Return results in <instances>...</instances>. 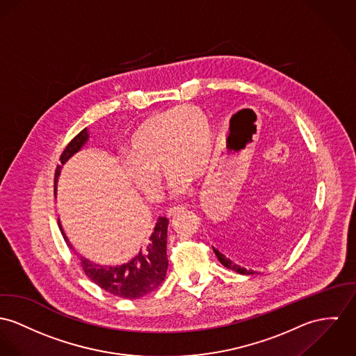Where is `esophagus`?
<instances>
[{
    "label": "esophagus",
    "mask_w": 356,
    "mask_h": 356,
    "mask_svg": "<svg viewBox=\"0 0 356 356\" xmlns=\"http://www.w3.org/2000/svg\"><path fill=\"white\" fill-rule=\"evenodd\" d=\"M181 209H183L181 206H175V207H170V209L166 211V217H168V218H170L172 216H175L176 213H179Z\"/></svg>",
    "instance_id": "1"
}]
</instances>
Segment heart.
Returning <instances> with one entry per match:
<instances>
[{"label": "heart", "instance_id": "1", "mask_svg": "<svg viewBox=\"0 0 356 356\" xmlns=\"http://www.w3.org/2000/svg\"><path fill=\"white\" fill-rule=\"evenodd\" d=\"M213 133L206 115L193 107H177L146 119L129 140L123 172L149 200L161 187L160 165L170 175V191L181 195L190 180L202 177L210 164Z\"/></svg>", "mask_w": 356, "mask_h": 356}]
</instances>
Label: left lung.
<instances>
[{"label":"left lung","mask_w":356,"mask_h":356,"mask_svg":"<svg viewBox=\"0 0 356 356\" xmlns=\"http://www.w3.org/2000/svg\"><path fill=\"white\" fill-rule=\"evenodd\" d=\"M220 233H222L220 244H219L218 248L213 246V250L217 254L220 264L225 266L226 268L232 270V271H236L237 274H259V273H256L253 270H246L244 267H241V266H238L237 263L233 261V256L241 249V246L244 245L241 237L238 238V236H236L234 233H230V230L229 232L227 230L226 232H220Z\"/></svg>","instance_id":"left-lung-1"}]
</instances>
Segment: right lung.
<instances>
[{"label":"right lung","mask_w":356,"mask_h":356,"mask_svg":"<svg viewBox=\"0 0 356 356\" xmlns=\"http://www.w3.org/2000/svg\"><path fill=\"white\" fill-rule=\"evenodd\" d=\"M88 139L86 129H83L80 134L73 138L67 146L63 149L59 156V161L63 165L74 153L81 149L82 145ZM60 165H56L55 169V180L59 176ZM169 220L165 217H160L154 230L149 240L145 241L143 246L139 249L137 256L123 264L116 267H102L96 266L85 257H80L82 270L85 275L96 283L100 289L110 293L115 297L126 298V300H137L150 291L156 290L163 282L168 270V256H166V229ZM59 230L66 241H67L60 223H58Z\"/></svg>","instance_id":"right-lung-1"}]
</instances>
